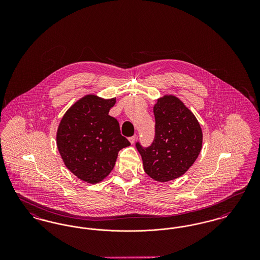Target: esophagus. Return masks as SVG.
<instances>
[{"instance_id":"esophagus-1","label":"esophagus","mask_w":260,"mask_h":260,"mask_svg":"<svg viewBox=\"0 0 260 260\" xmlns=\"http://www.w3.org/2000/svg\"><path fill=\"white\" fill-rule=\"evenodd\" d=\"M136 136H131V137H129V138H128V140H129V142H131V143H132V144H134V143H135V142H136Z\"/></svg>"}]
</instances>
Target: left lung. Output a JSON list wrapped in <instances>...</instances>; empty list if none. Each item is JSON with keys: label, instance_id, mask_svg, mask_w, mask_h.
<instances>
[{"label": "left lung", "instance_id": "obj_1", "mask_svg": "<svg viewBox=\"0 0 260 260\" xmlns=\"http://www.w3.org/2000/svg\"><path fill=\"white\" fill-rule=\"evenodd\" d=\"M155 136L148 147L136 146L149 176L167 182L188 171L198 158L203 134L200 124L181 100L165 95L154 106Z\"/></svg>", "mask_w": 260, "mask_h": 260}]
</instances>
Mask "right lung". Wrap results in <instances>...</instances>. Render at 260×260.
Segmentation results:
<instances>
[{
	"instance_id": "obj_1",
	"label": "right lung",
	"mask_w": 260,
	"mask_h": 260,
	"mask_svg": "<svg viewBox=\"0 0 260 260\" xmlns=\"http://www.w3.org/2000/svg\"><path fill=\"white\" fill-rule=\"evenodd\" d=\"M116 99L89 94L77 101L62 118L56 144L70 172L87 183H98L115 166L121 149L129 141L121 135L119 122L108 115Z\"/></svg>"
}]
</instances>
